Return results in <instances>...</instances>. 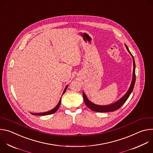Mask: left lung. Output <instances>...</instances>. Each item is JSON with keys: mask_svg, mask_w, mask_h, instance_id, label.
I'll return each mask as SVG.
<instances>
[{"mask_svg": "<svg viewBox=\"0 0 153 153\" xmlns=\"http://www.w3.org/2000/svg\"><path fill=\"white\" fill-rule=\"evenodd\" d=\"M127 50L128 51V52L130 53V54L131 55L132 57H133V79H132V82L131 83V85L129 86V88L128 90V91L126 93V94L122 97L120 98L119 100H117V102L111 103L110 105H96L93 103H92L91 101H90L88 98L86 97L85 94L84 93V92L83 91V100L84 102L85 103V105L88 106L90 110L94 111H96V112H100V113H105V112H111V111H116L118 109H119L124 103L126 101V100L128 99L129 95L131 93V92L133 91V90L134 88V84H135V82H136V74H135V68H136V64H135V62H134V59L133 56L131 53V52L129 51L127 45L126 44H125Z\"/></svg>", "mask_w": 153, "mask_h": 153, "instance_id": "8db88e82", "label": "left lung"}]
</instances>
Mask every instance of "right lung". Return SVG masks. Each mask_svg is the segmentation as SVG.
Segmentation results:
<instances>
[{"instance_id":"right-lung-1","label":"right lung","mask_w":153,"mask_h":153,"mask_svg":"<svg viewBox=\"0 0 153 153\" xmlns=\"http://www.w3.org/2000/svg\"><path fill=\"white\" fill-rule=\"evenodd\" d=\"M68 86V85H67L66 87H65V90H64V91H63V93L62 95L65 93V91H66ZM61 99H62V97H61V98H60V100H59L58 104L56 105V106L55 108H54L53 109H52L51 110H50V111H47V112H45V113H31V114H33V115H36V116H46V115H49V114H53V113H56V112L58 110V109L59 108V106H60V103H61Z\"/></svg>"}]
</instances>
